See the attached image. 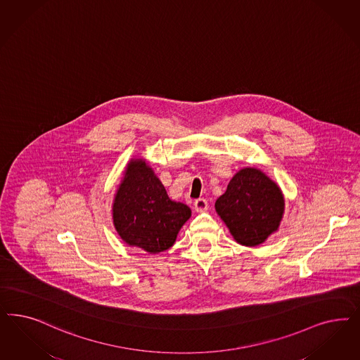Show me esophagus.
Masks as SVG:
<instances>
[{"label": "esophagus", "mask_w": 360, "mask_h": 360, "mask_svg": "<svg viewBox=\"0 0 360 360\" xmlns=\"http://www.w3.org/2000/svg\"><path fill=\"white\" fill-rule=\"evenodd\" d=\"M208 209V201L205 198H198L195 201V210L196 212H205Z\"/></svg>", "instance_id": "obj_1"}]
</instances>
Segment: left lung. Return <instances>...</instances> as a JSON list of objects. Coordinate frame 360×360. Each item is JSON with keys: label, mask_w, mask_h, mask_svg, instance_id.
Here are the masks:
<instances>
[{"label": "left lung", "mask_w": 360, "mask_h": 360, "mask_svg": "<svg viewBox=\"0 0 360 360\" xmlns=\"http://www.w3.org/2000/svg\"><path fill=\"white\" fill-rule=\"evenodd\" d=\"M214 207L238 244L255 246L278 229L285 201L266 174L245 168L234 174Z\"/></svg>", "instance_id": "obj_1"}]
</instances>
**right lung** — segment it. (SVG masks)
Returning a JSON list of instances; mask_svg holds the SVG:
<instances>
[{
	"label": "right lung",
	"mask_w": 360,
	"mask_h": 360,
	"mask_svg": "<svg viewBox=\"0 0 360 360\" xmlns=\"http://www.w3.org/2000/svg\"><path fill=\"white\" fill-rule=\"evenodd\" d=\"M112 212L115 229L123 241L148 253L171 248L191 217V209L168 198L162 181L141 160L128 164Z\"/></svg>",
	"instance_id": "1"
}]
</instances>
